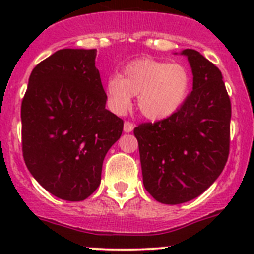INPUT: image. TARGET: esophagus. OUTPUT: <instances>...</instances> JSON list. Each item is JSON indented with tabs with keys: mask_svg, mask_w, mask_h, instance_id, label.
<instances>
[{
	"mask_svg": "<svg viewBox=\"0 0 254 254\" xmlns=\"http://www.w3.org/2000/svg\"><path fill=\"white\" fill-rule=\"evenodd\" d=\"M133 128H134L133 123L129 122V121H126L125 126H123V129H125V132H131Z\"/></svg>",
	"mask_w": 254,
	"mask_h": 254,
	"instance_id": "obj_1",
	"label": "esophagus"
}]
</instances>
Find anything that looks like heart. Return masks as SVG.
Segmentation results:
<instances>
[{"label": "heart", "mask_w": 254, "mask_h": 254, "mask_svg": "<svg viewBox=\"0 0 254 254\" xmlns=\"http://www.w3.org/2000/svg\"><path fill=\"white\" fill-rule=\"evenodd\" d=\"M190 85L188 69L181 64L140 58L123 68L122 76H111L105 82L108 108L125 114L137 95L141 113L149 120L170 116L185 102Z\"/></svg>", "instance_id": "obj_1"}]
</instances>
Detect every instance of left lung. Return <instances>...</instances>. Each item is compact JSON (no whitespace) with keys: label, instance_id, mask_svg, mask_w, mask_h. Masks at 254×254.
Segmentation results:
<instances>
[{"label":"left lung","instance_id":"8db88e82","mask_svg":"<svg viewBox=\"0 0 254 254\" xmlns=\"http://www.w3.org/2000/svg\"><path fill=\"white\" fill-rule=\"evenodd\" d=\"M182 53L192 67L193 90L172 116L133 129L143 186L165 205L203 193L221 174L230 150L232 103L221 71L194 49Z\"/></svg>","mask_w":254,"mask_h":254}]
</instances>
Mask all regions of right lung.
Masks as SVG:
<instances>
[{
  "label": "right lung",
  "mask_w": 254,
  "mask_h": 254,
  "mask_svg": "<svg viewBox=\"0 0 254 254\" xmlns=\"http://www.w3.org/2000/svg\"><path fill=\"white\" fill-rule=\"evenodd\" d=\"M96 49H60L31 71L21 103L22 156L44 190L84 201L99 187L103 160L123 120L105 109Z\"/></svg>",
  "instance_id": "1"
}]
</instances>
